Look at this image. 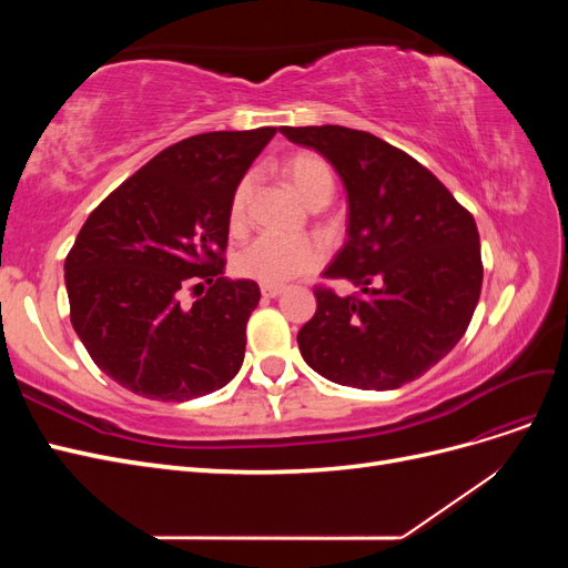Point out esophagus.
I'll return each instance as SVG.
<instances>
[{
  "label": "esophagus",
  "instance_id": "34e87169",
  "mask_svg": "<svg viewBox=\"0 0 568 568\" xmlns=\"http://www.w3.org/2000/svg\"><path fill=\"white\" fill-rule=\"evenodd\" d=\"M282 291H284V286H274V284H263L261 286V294L265 298H277V296H282Z\"/></svg>",
  "mask_w": 568,
  "mask_h": 568
}]
</instances>
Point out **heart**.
<instances>
[{
    "mask_svg": "<svg viewBox=\"0 0 568 568\" xmlns=\"http://www.w3.org/2000/svg\"><path fill=\"white\" fill-rule=\"evenodd\" d=\"M282 173L298 196L313 209L324 205L334 194V173L315 151H296L282 163ZM253 178L236 182L230 199V227L242 230ZM324 263V248L311 236H272L263 234L236 253L234 270L257 284L282 286L303 274L315 272Z\"/></svg>",
    "mask_w": 568,
    "mask_h": 568,
    "instance_id": "heart-1",
    "label": "heart"
}]
</instances>
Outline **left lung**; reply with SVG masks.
Here are the masks:
<instances>
[{
    "label": "left lung",
    "mask_w": 568,
    "mask_h": 568,
    "mask_svg": "<svg viewBox=\"0 0 568 568\" xmlns=\"http://www.w3.org/2000/svg\"><path fill=\"white\" fill-rule=\"evenodd\" d=\"M320 151L348 192V242L324 270L357 294L315 286L298 332L307 365L341 386L388 390L417 379L467 332L484 282L474 215L432 170L369 132L282 128Z\"/></svg>",
    "instance_id": "1"
}]
</instances>
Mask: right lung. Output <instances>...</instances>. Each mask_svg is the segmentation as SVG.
<instances>
[{"instance_id": "1", "label": "right lung", "mask_w": 568, "mask_h": 568, "mask_svg": "<svg viewBox=\"0 0 568 568\" xmlns=\"http://www.w3.org/2000/svg\"><path fill=\"white\" fill-rule=\"evenodd\" d=\"M277 128L203 132L101 201L65 255L71 322L94 365L149 400L184 403L242 369L251 280H225L230 199ZM200 291L192 306L181 291Z\"/></svg>"}]
</instances>
